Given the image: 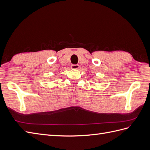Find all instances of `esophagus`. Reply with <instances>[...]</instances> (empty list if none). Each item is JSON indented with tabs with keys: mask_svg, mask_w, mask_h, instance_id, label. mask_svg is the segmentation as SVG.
Here are the masks:
<instances>
[{
	"mask_svg": "<svg viewBox=\"0 0 150 150\" xmlns=\"http://www.w3.org/2000/svg\"><path fill=\"white\" fill-rule=\"evenodd\" d=\"M79 67V66L78 64H72L71 68L72 69H78Z\"/></svg>",
	"mask_w": 150,
	"mask_h": 150,
	"instance_id": "obj_1",
	"label": "esophagus"
}]
</instances>
